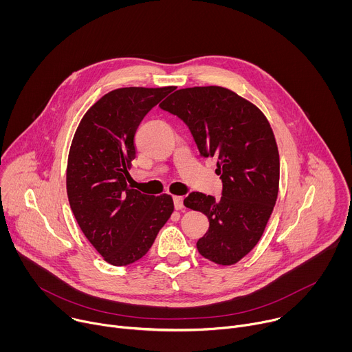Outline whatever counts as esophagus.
<instances>
[{"label":"esophagus","instance_id":"obj_1","mask_svg":"<svg viewBox=\"0 0 352 352\" xmlns=\"http://www.w3.org/2000/svg\"><path fill=\"white\" fill-rule=\"evenodd\" d=\"M173 200H174V208H175L177 210L184 209V197H182V196H174Z\"/></svg>","mask_w":352,"mask_h":352}]
</instances>
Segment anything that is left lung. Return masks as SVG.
<instances>
[{"mask_svg":"<svg viewBox=\"0 0 352 352\" xmlns=\"http://www.w3.org/2000/svg\"><path fill=\"white\" fill-rule=\"evenodd\" d=\"M160 107L189 128L200 156L217 162L221 197L192 192L184 205L209 219L199 254L223 266L239 262L259 242L277 200L280 157L265 114L221 86L174 91Z\"/></svg>","mask_w":352,"mask_h":352,"instance_id":"8db88e82","label":"left lung"}]
</instances>
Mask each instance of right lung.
<instances>
[{"instance_id": "obj_1", "label": "right lung", "mask_w": 352, "mask_h": 352, "mask_svg": "<svg viewBox=\"0 0 352 352\" xmlns=\"http://www.w3.org/2000/svg\"><path fill=\"white\" fill-rule=\"evenodd\" d=\"M173 90L116 89L86 111L72 139L69 205L85 236L110 265L126 266L143 258L174 212L170 195H144L128 185L136 129Z\"/></svg>"}]
</instances>
